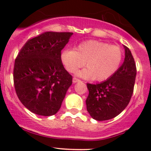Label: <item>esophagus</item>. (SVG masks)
I'll use <instances>...</instances> for the list:
<instances>
[{
    "mask_svg": "<svg viewBox=\"0 0 151 151\" xmlns=\"http://www.w3.org/2000/svg\"><path fill=\"white\" fill-rule=\"evenodd\" d=\"M80 80L77 79V77H74V78H73V83H78V82H80Z\"/></svg>",
    "mask_w": 151,
    "mask_h": 151,
    "instance_id": "esophagus-1",
    "label": "esophagus"
}]
</instances>
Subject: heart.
Wrapping results in <instances>:
<instances>
[{"mask_svg": "<svg viewBox=\"0 0 151 151\" xmlns=\"http://www.w3.org/2000/svg\"><path fill=\"white\" fill-rule=\"evenodd\" d=\"M123 57L119 47L98 40L85 41L74 50L65 49L60 53V60L68 72H76L85 63L87 68L77 74L97 81H104L114 75L122 63Z\"/></svg>", "mask_w": 151, "mask_h": 151, "instance_id": "b5f03b06", "label": "heart"}]
</instances>
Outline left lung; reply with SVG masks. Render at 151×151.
I'll return each instance as SVG.
<instances>
[{
	"mask_svg": "<svg viewBox=\"0 0 151 151\" xmlns=\"http://www.w3.org/2000/svg\"><path fill=\"white\" fill-rule=\"evenodd\" d=\"M123 64L110 78L99 84L88 83L87 110L96 121H107L119 115L132 98L137 74L136 64L130 50L124 46Z\"/></svg>",
	"mask_w": 151,
	"mask_h": 151,
	"instance_id": "obj_1",
	"label": "left lung"
}]
</instances>
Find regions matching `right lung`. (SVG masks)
<instances>
[{"instance_id":"add662e5","label":"right lung","mask_w":151,"mask_h":151,"mask_svg":"<svg viewBox=\"0 0 151 151\" xmlns=\"http://www.w3.org/2000/svg\"><path fill=\"white\" fill-rule=\"evenodd\" d=\"M72 35L70 32H45L29 39L15 59L17 95L22 104L36 115L57 113L72 84V77L60 60L61 50Z\"/></svg>"}]
</instances>
